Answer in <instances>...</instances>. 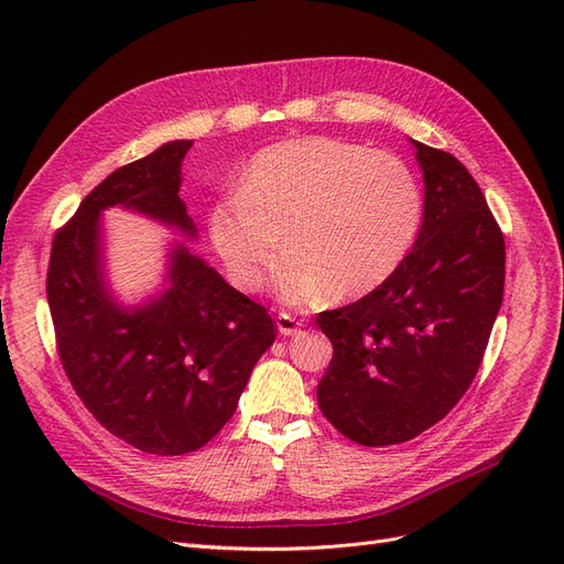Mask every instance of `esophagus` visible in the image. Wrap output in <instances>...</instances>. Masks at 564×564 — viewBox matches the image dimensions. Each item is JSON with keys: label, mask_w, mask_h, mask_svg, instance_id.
I'll use <instances>...</instances> for the list:
<instances>
[{"label": "esophagus", "mask_w": 564, "mask_h": 564, "mask_svg": "<svg viewBox=\"0 0 564 564\" xmlns=\"http://www.w3.org/2000/svg\"><path fill=\"white\" fill-rule=\"evenodd\" d=\"M275 322H278V329H280L282 336H294L303 327V324L296 317L289 315V313H280Z\"/></svg>", "instance_id": "34e87169"}]
</instances>
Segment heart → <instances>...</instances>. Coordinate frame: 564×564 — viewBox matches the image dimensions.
I'll use <instances>...</instances> for the list:
<instances>
[{"instance_id": "heart-1", "label": "heart", "mask_w": 564, "mask_h": 564, "mask_svg": "<svg viewBox=\"0 0 564 564\" xmlns=\"http://www.w3.org/2000/svg\"><path fill=\"white\" fill-rule=\"evenodd\" d=\"M423 224V191L404 160L360 143L294 139L249 160L237 193L207 214L230 280L259 292L282 247L272 286L286 303L329 292L360 299L392 278ZM285 237H281V230Z\"/></svg>"}]
</instances>
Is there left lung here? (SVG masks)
<instances>
[{
	"label": "left lung",
	"instance_id": "obj_1",
	"mask_svg": "<svg viewBox=\"0 0 564 564\" xmlns=\"http://www.w3.org/2000/svg\"><path fill=\"white\" fill-rule=\"evenodd\" d=\"M412 145L425 185L414 249L371 294L317 315L334 346L317 404L365 447L400 445L452 412L503 301V232L480 185L449 152Z\"/></svg>",
	"mask_w": 564,
	"mask_h": 564
}]
</instances>
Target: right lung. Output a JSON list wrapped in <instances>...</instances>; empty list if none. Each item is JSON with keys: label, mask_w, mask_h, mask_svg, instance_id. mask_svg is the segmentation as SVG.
I'll return each mask as SVG.
<instances>
[{"label": "right lung", "mask_w": 564, "mask_h": 564, "mask_svg": "<svg viewBox=\"0 0 564 564\" xmlns=\"http://www.w3.org/2000/svg\"><path fill=\"white\" fill-rule=\"evenodd\" d=\"M191 148L193 141H169L98 183L56 232L46 272L58 355L79 400L115 437L158 456L195 452L224 429L278 332L263 305L183 242L169 251L162 294L127 308L110 292L106 209L197 237L178 197Z\"/></svg>", "instance_id": "add662e5"}]
</instances>
